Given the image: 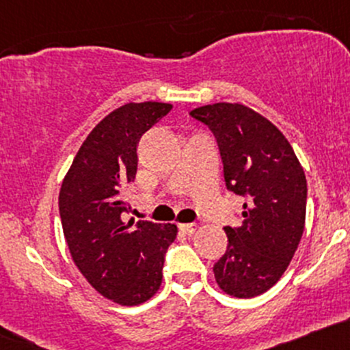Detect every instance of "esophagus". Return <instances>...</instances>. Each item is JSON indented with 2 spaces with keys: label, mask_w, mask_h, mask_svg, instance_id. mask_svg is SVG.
<instances>
[{
  "label": "esophagus",
  "mask_w": 350,
  "mask_h": 350,
  "mask_svg": "<svg viewBox=\"0 0 350 350\" xmlns=\"http://www.w3.org/2000/svg\"><path fill=\"white\" fill-rule=\"evenodd\" d=\"M179 229H181L184 234H187V236H191V234H194L196 229H198V224H194V222H186V224L179 226Z\"/></svg>",
  "instance_id": "obj_1"
}]
</instances>
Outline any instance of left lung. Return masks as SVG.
Segmentation results:
<instances>
[{
  "label": "left lung",
  "mask_w": 350,
  "mask_h": 350,
  "mask_svg": "<svg viewBox=\"0 0 350 350\" xmlns=\"http://www.w3.org/2000/svg\"><path fill=\"white\" fill-rule=\"evenodd\" d=\"M189 114L216 136L228 191L245 198L243 224L224 228L228 249L214 278L226 294L254 297L281 279L301 243L304 169L284 134L251 107L216 103Z\"/></svg>",
  "instance_id": "1"
}]
</instances>
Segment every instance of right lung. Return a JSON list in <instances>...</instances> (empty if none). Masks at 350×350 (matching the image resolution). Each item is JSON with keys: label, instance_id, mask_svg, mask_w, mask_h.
Returning a JSON list of instances; mask_svg holds the SVG:
<instances>
[{"label": "right lung", "instance_id": "add662e5", "mask_svg": "<svg viewBox=\"0 0 350 350\" xmlns=\"http://www.w3.org/2000/svg\"><path fill=\"white\" fill-rule=\"evenodd\" d=\"M166 103H129L90 133L59 191V216L72 260L99 294L121 306L151 299L178 228L126 222V184L137 171L141 136L171 111Z\"/></svg>", "mask_w": 350, "mask_h": 350}]
</instances>
